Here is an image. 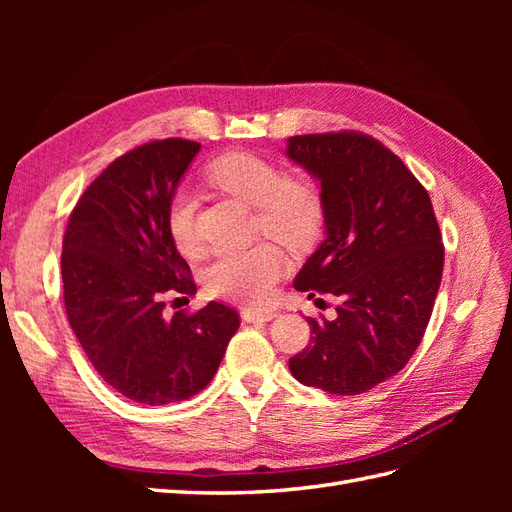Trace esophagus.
Here are the masks:
<instances>
[{
    "instance_id": "34e87169",
    "label": "esophagus",
    "mask_w": 512,
    "mask_h": 512,
    "mask_svg": "<svg viewBox=\"0 0 512 512\" xmlns=\"http://www.w3.org/2000/svg\"><path fill=\"white\" fill-rule=\"evenodd\" d=\"M245 322H269L277 316L275 309H254V307H245L241 312Z\"/></svg>"
}]
</instances>
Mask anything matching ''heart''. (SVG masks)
Returning <instances> with one entry per match:
<instances>
[{
    "label": "heart",
    "instance_id": "1",
    "mask_svg": "<svg viewBox=\"0 0 512 512\" xmlns=\"http://www.w3.org/2000/svg\"><path fill=\"white\" fill-rule=\"evenodd\" d=\"M207 179L215 188L256 209L265 235L292 247L312 241L322 226L324 203L320 188L307 177H286L284 170L254 153L232 151L213 160ZM168 232L185 256L198 254L196 203L179 190L168 203ZM286 271V254L275 243H258L243 250H224L205 271V286L213 297L237 303H267Z\"/></svg>",
    "mask_w": 512,
    "mask_h": 512
}]
</instances>
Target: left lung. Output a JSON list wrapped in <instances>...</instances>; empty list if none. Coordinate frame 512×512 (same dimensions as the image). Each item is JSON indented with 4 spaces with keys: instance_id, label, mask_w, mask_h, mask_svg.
<instances>
[{
    "instance_id": "left-lung-1",
    "label": "left lung",
    "mask_w": 512,
    "mask_h": 512,
    "mask_svg": "<svg viewBox=\"0 0 512 512\" xmlns=\"http://www.w3.org/2000/svg\"><path fill=\"white\" fill-rule=\"evenodd\" d=\"M286 156L318 179L324 241L294 288L339 299L307 318L312 344L290 374L331 395H359L406 367L431 318L444 245L427 190L391 149L361 132L290 136Z\"/></svg>"
}]
</instances>
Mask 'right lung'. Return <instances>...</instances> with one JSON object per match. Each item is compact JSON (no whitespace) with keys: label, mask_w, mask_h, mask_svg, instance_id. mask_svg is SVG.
Listing matches in <instances>:
<instances>
[{"label":"right lung","mask_w":512,"mask_h":512,"mask_svg":"<svg viewBox=\"0 0 512 512\" xmlns=\"http://www.w3.org/2000/svg\"><path fill=\"white\" fill-rule=\"evenodd\" d=\"M198 151L183 138L128 151L85 190L64 235L70 327L100 378L136 404L203 391L239 329V314L218 301L164 316L166 299L196 294L168 232V203Z\"/></svg>","instance_id":"right-lung-1"}]
</instances>
